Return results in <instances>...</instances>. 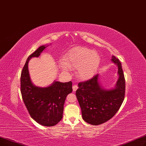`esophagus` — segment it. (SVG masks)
<instances>
[{
    "instance_id": "34e87169",
    "label": "esophagus",
    "mask_w": 146,
    "mask_h": 146,
    "mask_svg": "<svg viewBox=\"0 0 146 146\" xmlns=\"http://www.w3.org/2000/svg\"><path fill=\"white\" fill-rule=\"evenodd\" d=\"M78 86L77 85H74L73 86H72V89H73V91L74 92H75L76 91V90H77V89H78Z\"/></svg>"
}]
</instances>
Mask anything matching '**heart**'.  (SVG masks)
Listing matches in <instances>:
<instances>
[{
	"mask_svg": "<svg viewBox=\"0 0 146 146\" xmlns=\"http://www.w3.org/2000/svg\"><path fill=\"white\" fill-rule=\"evenodd\" d=\"M100 64V57L96 52L86 47H77L66 54L59 67L65 72L69 68H78V77L87 80L95 74Z\"/></svg>",
	"mask_w": 146,
	"mask_h": 146,
	"instance_id": "1",
	"label": "heart"
}]
</instances>
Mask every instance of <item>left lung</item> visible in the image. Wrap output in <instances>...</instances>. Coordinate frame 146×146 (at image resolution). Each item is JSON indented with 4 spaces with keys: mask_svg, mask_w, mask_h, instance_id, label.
Segmentation results:
<instances>
[{
    "mask_svg": "<svg viewBox=\"0 0 146 146\" xmlns=\"http://www.w3.org/2000/svg\"><path fill=\"white\" fill-rule=\"evenodd\" d=\"M111 60L118 68L119 78L114 88H103L99 81V74H97L91 79L79 82L76 91L82 119L93 125H100L112 118L124 100L125 81L122 65L115 56Z\"/></svg>",
    "mask_w": 146,
    "mask_h": 146,
    "instance_id": "1",
    "label": "left lung"
}]
</instances>
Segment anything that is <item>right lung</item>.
Returning a JSON list of instances; mask_svg holds the SVG:
<instances>
[{
  "instance_id": "right-lung-1",
  "label": "right lung",
  "mask_w": 146,
  "mask_h": 146,
  "mask_svg": "<svg viewBox=\"0 0 146 146\" xmlns=\"http://www.w3.org/2000/svg\"><path fill=\"white\" fill-rule=\"evenodd\" d=\"M47 46L39 47L27 58L21 75V92L32 118L41 125L52 127L62 119L64 103L67 95L72 92V83L54 81L46 87L33 84L28 64L32 58H38Z\"/></svg>"
}]
</instances>
